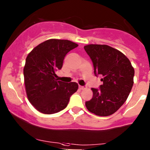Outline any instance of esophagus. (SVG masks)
<instances>
[{
    "instance_id": "34e87169",
    "label": "esophagus",
    "mask_w": 150,
    "mask_h": 150,
    "mask_svg": "<svg viewBox=\"0 0 150 150\" xmlns=\"http://www.w3.org/2000/svg\"><path fill=\"white\" fill-rule=\"evenodd\" d=\"M86 88H87L86 86H82V85H79V89H80V90H84V89H85Z\"/></svg>"
}]
</instances>
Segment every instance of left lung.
Wrapping results in <instances>:
<instances>
[{"label": "left lung", "mask_w": 150, "mask_h": 150, "mask_svg": "<svg viewBox=\"0 0 150 150\" xmlns=\"http://www.w3.org/2000/svg\"><path fill=\"white\" fill-rule=\"evenodd\" d=\"M84 49L93 62L95 76L101 75L103 82L99 88H92L93 96L85 103L86 108L98 116H109L127 99L134 70L124 54L110 46L91 44Z\"/></svg>", "instance_id": "obj_1"}]
</instances>
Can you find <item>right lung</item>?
<instances>
[{
  "label": "right lung",
  "instance_id": "obj_1",
  "mask_svg": "<svg viewBox=\"0 0 150 150\" xmlns=\"http://www.w3.org/2000/svg\"><path fill=\"white\" fill-rule=\"evenodd\" d=\"M78 46L67 40L50 39L39 44L28 55L23 69L25 90L30 103L43 114L64 110L78 83L57 81L55 72L62 67L68 52Z\"/></svg>",
  "mask_w": 150,
  "mask_h": 150
}]
</instances>
